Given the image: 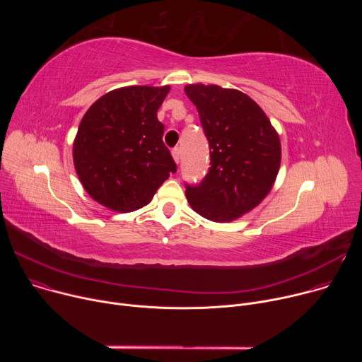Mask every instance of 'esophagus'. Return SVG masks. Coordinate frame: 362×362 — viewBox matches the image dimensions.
<instances>
[{
    "instance_id": "obj_1",
    "label": "esophagus",
    "mask_w": 362,
    "mask_h": 362,
    "mask_svg": "<svg viewBox=\"0 0 362 362\" xmlns=\"http://www.w3.org/2000/svg\"><path fill=\"white\" fill-rule=\"evenodd\" d=\"M172 156H173V159H175V162H176V163H179V162H180L182 151H180V148H179V147H175V148L172 150Z\"/></svg>"
}]
</instances>
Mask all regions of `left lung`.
I'll return each instance as SVG.
<instances>
[{"label": "left lung", "instance_id": "8db88e82", "mask_svg": "<svg viewBox=\"0 0 362 362\" xmlns=\"http://www.w3.org/2000/svg\"><path fill=\"white\" fill-rule=\"evenodd\" d=\"M209 140L211 168L204 179L186 185L190 208L214 222L250 212L271 192L281 166V140L265 112L245 93L221 86L189 84Z\"/></svg>", "mask_w": 362, "mask_h": 362}]
</instances>
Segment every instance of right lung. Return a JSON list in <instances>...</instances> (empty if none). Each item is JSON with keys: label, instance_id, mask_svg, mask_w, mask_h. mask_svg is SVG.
<instances>
[{"label": "right lung", "instance_id": "right-lung-1", "mask_svg": "<svg viewBox=\"0 0 362 362\" xmlns=\"http://www.w3.org/2000/svg\"><path fill=\"white\" fill-rule=\"evenodd\" d=\"M169 90L116 88L94 101L81 119L73 144L77 176L95 202L115 212L143 208L176 172L158 120Z\"/></svg>", "mask_w": 362, "mask_h": 362}]
</instances>
